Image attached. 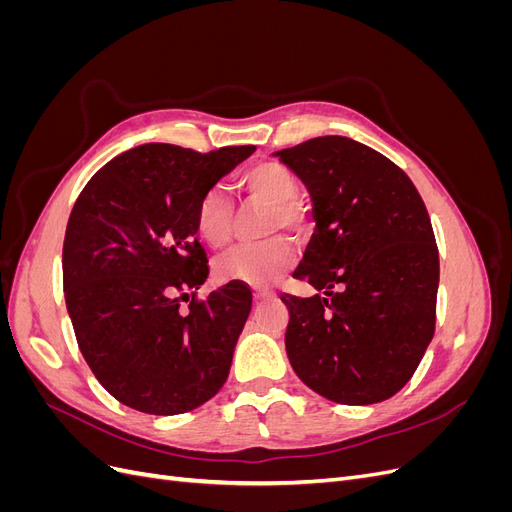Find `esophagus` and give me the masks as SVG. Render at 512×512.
<instances>
[{
    "label": "esophagus",
    "instance_id": "obj_1",
    "mask_svg": "<svg viewBox=\"0 0 512 512\" xmlns=\"http://www.w3.org/2000/svg\"><path fill=\"white\" fill-rule=\"evenodd\" d=\"M254 299L256 301H269V299H275V292H271V290H256L254 292Z\"/></svg>",
    "mask_w": 512,
    "mask_h": 512
}]
</instances>
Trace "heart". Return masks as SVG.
Here are the masks:
<instances>
[{
  "mask_svg": "<svg viewBox=\"0 0 512 512\" xmlns=\"http://www.w3.org/2000/svg\"><path fill=\"white\" fill-rule=\"evenodd\" d=\"M239 188L252 203L267 207L262 235L273 237L254 245L232 247L215 260V275L224 282H241L262 288L280 280L297 260L290 239L277 235V232L286 230L294 237H303L309 230V218L297 198L299 179L282 162L267 160L245 168L239 177ZM194 224L200 239L211 247H222L232 239L235 207L222 188H209L198 198Z\"/></svg>",
  "mask_w": 512,
  "mask_h": 512,
  "instance_id": "heart-1",
  "label": "heart"
}]
</instances>
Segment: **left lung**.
Listing matches in <instances>:
<instances>
[{"instance_id":"8db88e82","label":"left lung","mask_w":512,"mask_h":512,"mask_svg":"<svg viewBox=\"0 0 512 512\" xmlns=\"http://www.w3.org/2000/svg\"><path fill=\"white\" fill-rule=\"evenodd\" d=\"M275 156L314 203L316 232L292 277L327 294H282L290 365L335 404H378L404 389L436 331L427 207L404 170L352 138L318 136Z\"/></svg>"}]
</instances>
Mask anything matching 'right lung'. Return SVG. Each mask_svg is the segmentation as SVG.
Returning a JSON list of instances; mask_svg holds the SVG:
<instances>
[{"mask_svg": "<svg viewBox=\"0 0 512 512\" xmlns=\"http://www.w3.org/2000/svg\"><path fill=\"white\" fill-rule=\"evenodd\" d=\"M254 149L141 145L76 198L61 256L66 307L87 365L123 406L173 416L224 386L252 290L228 282L196 299L209 267L194 209Z\"/></svg>", "mask_w": 512, "mask_h": 512, "instance_id": "add662e5", "label": "right lung"}]
</instances>
